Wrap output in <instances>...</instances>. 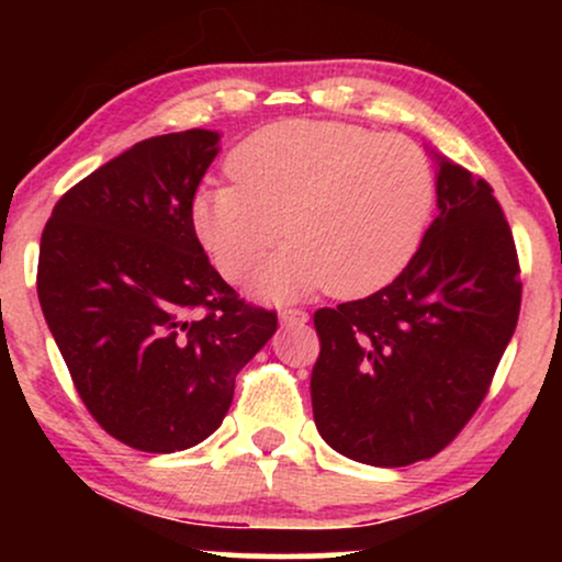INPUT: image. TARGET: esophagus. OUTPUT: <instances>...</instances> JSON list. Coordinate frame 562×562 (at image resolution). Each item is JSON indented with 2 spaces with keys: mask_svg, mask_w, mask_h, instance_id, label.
<instances>
[{
  "mask_svg": "<svg viewBox=\"0 0 562 562\" xmlns=\"http://www.w3.org/2000/svg\"><path fill=\"white\" fill-rule=\"evenodd\" d=\"M280 322H282V325H288V327H293V325H306L308 314L301 312V308H282V312H280Z\"/></svg>",
  "mask_w": 562,
  "mask_h": 562,
  "instance_id": "34e87169",
  "label": "esophagus"
}]
</instances>
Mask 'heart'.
<instances>
[{"instance_id": "1", "label": "heart", "mask_w": 562, "mask_h": 562, "mask_svg": "<svg viewBox=\"0 0 562 562\" xmlns=\"http://www.w3.org/2000/svg\"><path fill=\"white\" fill-rule=\"evenodd\" d=\"M229 169L232 182L192 195V229L232 282L250 277L288 229L293 240L256 277L272 301L385 285L420 248L436 200L417 142L335 121L263 126L237 145Z\"/></svg>"}]
</instances>
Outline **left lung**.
<instances>
[{
	"label": "left lung",
	"instance_id": "1",
	"mask_svg": "<svg viewBox=\"0 0 562 562\" xmlns=\"http://www.w3.org/2000/svg\"><path fill=\"white\" fill-rule=\"evenodd\" d=\"M436 158L438 216L404 272L314 314V423L364 465L404 468L454 441L518 325V254L494 190Z\"/></svg>",
	"mask_w": 562,
	"mask_h": 562
}]
</instances>
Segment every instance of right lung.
<instances>
[{"instance_id":"add662e5","label":"right lung","mask_w":562,"mask_h":562,"mask_svg":"<svg viewBox=\"0 0 562 562\" xmlns=\"http://www.w3.org/2000/svg\"><path fill=\"white\" fill-rule=\"evenodd\" d=\"M218 134L142 139L57 200L36 290L81 402L126 447L169 454L222 425L277 330L211 267L190 203Z\"/></svg>"}]
</instances>
